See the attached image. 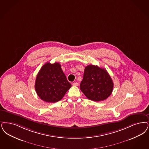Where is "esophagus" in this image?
<instances>
[{
  "instance_id": "obj_1",
  "label": "esophagus",
  "mask_w": 149,
  "mask_h": 149,
  "mask_svg": "<svg viewBox=\"0 0 149 149\" xmlns=\"http://www.w3.org/2000/svg\"><path fill=\"white\" fill-rule=\"evenodd\" d=\"M79 85V84L77 83V82H75V83H73L72 84V85L74 86H77Z\"/></svg>"
}]
</instances>
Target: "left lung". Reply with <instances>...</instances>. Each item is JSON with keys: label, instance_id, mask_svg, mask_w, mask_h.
I'll return each mask as SVG.
<instances>
[{"label": "left lung", "instance_id": "1", "mask_svg": "<svg viewBox=\"0 0 149 149\" xmlns=\"http://www.w3.org/2000/svg\"><path fill=\"white\" fill-rule=\"evenodd\" d=\"M80 88L88 99L93 101H100L107 99L111 94L113 84L105 69L89 65L85 68Z\"/></svg>", "mask_w": 149, "mask_h": 149}]
</instances>
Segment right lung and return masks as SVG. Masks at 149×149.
Masks as SVG:
<instances>
[{
    "label": "right lung",
    "instance_id": "add662e5",
    "mask_svg": "<svg viewBox=\"0 0 149 149\" xmlns=\"http://www.w3.org/2000/svg\"><path fill=\"white\" fill-rule=\"evenodd\" d=\"M72 86L58 63H47L36 78L35 89L43 101L55 102L60 100Z\"/></svg>",
    "mask_w": 149,
    "mask_h": 149
}]
</instances>
